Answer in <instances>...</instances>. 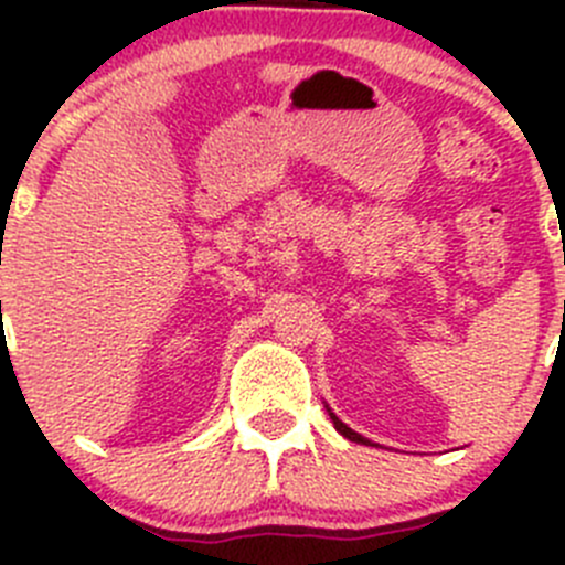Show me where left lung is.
<instances>
[{
	"instance_id": "left-lung-1",
	"label": "left lung",
	"mask_w": 565,
	"mask_h": 565,
	"mask_svg": "<svg viewBox=\"0 0 565 565\" xmlns=\"http://www.w3.org/2000/svg\"><path fill=\"white\" fill-rule=\"evenodd\" d=\"M324 409H328V415H330V420H333L335 431H341V435H344L347 440H352V443H361V446H372V440H366V437H361V435H358V431H352L350 426H347V424H341V420L335 418V413H333V409L328 407V404H324Z\"/></svg>"
}]
</instances>
